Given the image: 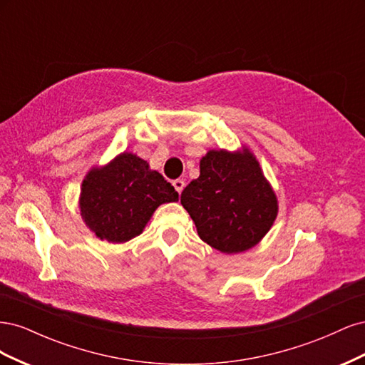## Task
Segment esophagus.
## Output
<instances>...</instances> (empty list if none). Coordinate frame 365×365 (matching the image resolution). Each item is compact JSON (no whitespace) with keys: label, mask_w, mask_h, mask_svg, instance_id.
<instances>
[{"label":"esophagus","mask_w":365,"mask_h":365,"mask_svg":"<svg viewBox=\"0 0 365 365\" xmlns=\"http://www.w3.org/2000/svg\"><path fill=\"white\" fill-rule=\"evenodd\" d=\"M172 184L175 187V190L181 195V192L184 190V187H185V182L182 180H175Z\"/></svg>","instance_id":"esophagus-1"}]
</instances>
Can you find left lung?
Masks as SVG:
<instances>
[{
  "label": "left lung",
  "instance_id": "1",
  "mask_svg": "<svg viewBox=\"0 0 365 365\" xmlns=\"http://www.w3.org/2000/svg\"><path fill=\"white\" fill-rule=\"evenodd\" d=\"M200 169V178L181 193L200 237L225 254L257 245L277 217L279 205L256 157L247 148L208 150Z\"/></svg>",
  "mask_w": 365,
  "mask_h": 365
}]
</instances>
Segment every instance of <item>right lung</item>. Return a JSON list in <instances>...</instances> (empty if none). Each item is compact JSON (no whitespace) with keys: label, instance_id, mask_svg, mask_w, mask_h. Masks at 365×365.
Here are the masks:
<instances>
[{"label":"right lung","instance_id":"1","mask_svg":"<svg viewBox=\"0 0 365 365\" xmlns=\"http://www.w3.org/2000/svg\"><path fill=\"white\" fill-rule=\"evenodd\" d=\"M178 201V192L157 170L130 152L86 173L81 189V215L86 227L111 244L143 233L153 212Z\"/></svg>","mask_w":365,"mask_h":365}]
</instances>
